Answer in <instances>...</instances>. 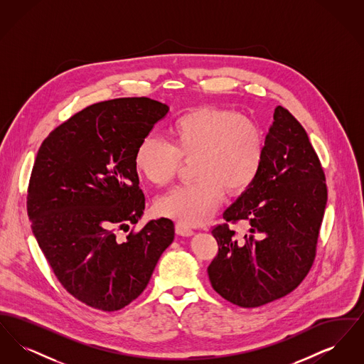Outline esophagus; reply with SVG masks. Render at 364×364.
Instances as JSON below:
<instances>
[{
  "mask_svg": "<svg viewBox=\"0 0 364 364\" xmlns=\"http://www.w3.org/2000/svg\"><path fill=\"white\" fill-rule=\"evenodd\" d=\"M176 233L181 235V236H192L193 235V229L190 225H187L186 223H176Z\"/></svg>",
  "mask_w": 364,
  "mask_h": 364,
  "instance_id": "esophagus-1",
  "label": "esophagus"
}]
</instances>
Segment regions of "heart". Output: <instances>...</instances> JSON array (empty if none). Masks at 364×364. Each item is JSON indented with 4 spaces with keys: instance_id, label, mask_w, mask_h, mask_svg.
I'll return each instance as SVG.
<instances>
[{
    "instance_id": "b5f03b06",
    "label": "heart",
    "mask_w": 364,
    "mask_h": 364,
    "mask_svg": "<svg viewBox=\"0 0 364 364\" xmlns=\"http://www.w3.org/2000/svg\"><path fill=\"white\" fill-rule=\"evenodd\" d=\"M171 143L146 136L134 156L135 169L156 187L168 186L181 159H190L196 177L158 199L159 214L186 224L208 217L225 191L245 190L259 172L264 136L259 124L236 110L200 106L178 116L168 129Z\"/></svg>"
}]
</instances>
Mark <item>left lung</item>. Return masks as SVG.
I'll return each instance as SVG.
<instances>
[{"instance_id": "left-lung-1", "label": "left lung", "mask_w": 364, "mask_h": 364, "mask_svg": "<svg viewBox=\"0 0 364 364\" xmlns=\"http://www.w3.org/2000/svg\"><path fill=\"white\" fill-rule=\"evenodd\" d=\"M328 202L325 172L303 125L277 106L259 172L211 229L218 252L208 264L213 289L254 309L292 292L311 269ZM242 220L237 238L229 223Z\"/></svg>"}]
</instances>
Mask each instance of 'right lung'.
Masks as SVG:
<instances>
[{
    "mask_svg": "<svg viewBox=\"0 0 364 364\" xmlns=\"http://www.w3.org/2000/svg\"><path fill=\"white\" fill-rule=\"evenodd\" d=\"M168 112L146 97L90 105L38 150L27 191L33 233L58 282L88 307L112 312L134 301L173 242L164 217L117 236L143 214L134 156Z\"/></svg>",
    "mask_w": 364,
    "mask_h": 364,
    "instance_id": "add662e5",
    "label": "right lung"
}]
</instances>
